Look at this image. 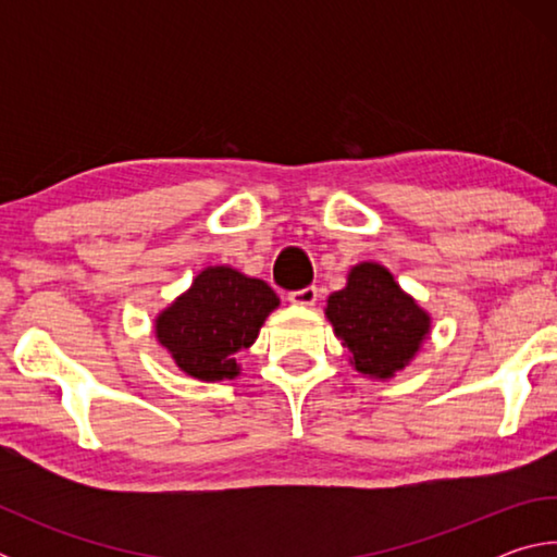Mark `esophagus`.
<instances>
[{
  "label": "esophagus",
  "instance_id": "esophagus-1",
  "mask_svg": "<svg viewBox=\"0 0 557 557\" xmlns=\"http://www.w3.org/2000/svg\"><path fill=\"white\" fill-rule=\"evenodd\" d=\"M317 297H319V289L314 287V285H309V287H305V289H295V292H289V301L292 305H299V307H312L314 301H317Z\"/></svg>",
  "mask_w": 557,
  "mask_h": 557
}]
</instances>
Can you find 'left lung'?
Here are the masks:
<instances>
[{"instance_id": "8db88e82", "label": "left lung", "mask_w": 557, "mask_h": 557, "mask_svg": "<svg viewBox=\"0 0 557 557\" xmlns=\"http://www.w3.org/2000/svg\"><path fill=\"white\" fill-rule=\"evenodd\" d=\"M326 317L351 354L354 369L371 379H391L405 369L430 332L428 312L375 262L348 272L346 287L326 301Z\"/></svg>"}]
</instances>
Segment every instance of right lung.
Instances as JSON below:
<instances>
[{
  "label": "right lung",
  "mask_w": 557,
  "mask_h": 557,
  "mask_svg": "<svg viewBox=\"0 0 557 557\" xmlns=\"http://www.w3.org/2000/svg\"><path fill=\"white\" fill-rule=\"evenodd\" d=\"M280 299L268 282L233 268H206L157 317V338L184 373L199 381L238 375L235 354L252 346Z\"/></svg>",
  "instance_id": "obj_1"
}]
</instances>
